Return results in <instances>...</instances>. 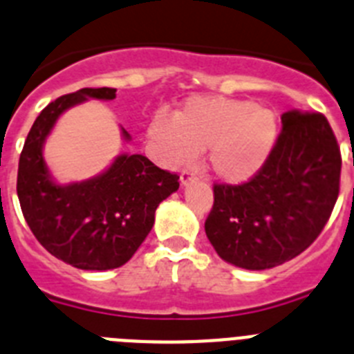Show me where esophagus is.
<instances>
[{
    "mask_svg": "<svg viewBox=\"0 0 354 354\" xmlns=\"http://www.w3.org/2000/svg\"><path fill=\"white\" fill-rule=\"evenodd\" d=\"M195 179H196V174L192 170H184L183 174H180V184H183V186H187V184L193 183Z\"/></svg>",
    "mask_w": 354,
    "mask_h": 354,
    "instance_id": "34e87169",
    "label": "esophagus"
}]
</instances>
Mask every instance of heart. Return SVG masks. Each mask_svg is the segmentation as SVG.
<instances>
[{"label":"heart","instance_id":"1","mask_svg":"<svg viewBox=\"0 0 354 354\" xmlns=\"http://www.w3.org/2000/svg\"><path fill=\"white\" fill-rule=\"evenodd\" d=\"M149 138L159 158L180 167L209 149V168L225 183H246L270 159L278 138L274 111L252 101L193 97L175 113L156 115Z\"/></svg>","mask_w":354,"mask_h":354}]
</instances>
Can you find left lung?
I'll return each instance as SVG.
<instances>
[{
    "mask_svg": "<svg viewBox=\"0 0 354 354\" xmlns=\"http://www.w3.org/2000/svg\"><path fill=\"white\" fill-rule=\"evenodd\" d=\"M340 147L323 113L282 115L270 159L243 184H214L205 234L223 261L270 270L317 239L335 207Z\"/></svg>",
    "mask_w": 354,
    "mask_h": 354,
    "instance_id": "8db88e82",
    "label": "left lung"
}]
</instances>
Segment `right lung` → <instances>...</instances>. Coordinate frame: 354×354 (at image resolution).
<instances>
[{
	"label": "right lung",
	"instance_id": "add662e5",
	"mask_svg": "<svg viewBox=\"0 0 354 354\" xmlns=\"http://www.w3.org/2000/svg\"><path fill=\"white\" fill-rule=\"evenodd\" d=\"M117 88H81L58 97L33 122L19 158L17 196L40 245L77 270L106 271L126 264L154 225L158 205L179 189V175L142 154H120L101 175L56 184L42 147L65 109L88 99L111 101ZM124 140H129L122 129Z\"/></svg>",
	"mask_w": 354,
	"mask_h": 354
}]
</instances>
